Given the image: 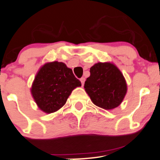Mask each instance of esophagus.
<instances>
[{"label":"esophagus","mask_w":160,"mask_h":160,"mask_svg":"<svg viewBox=\"0 0 160 160\" xmlns=\"http://www.w3.org/2000/svg\"><path fill=\"white\" fill-rule=\"evenodd\" d=\"M80 81H81V82H82V85H84V83H85V78H81V79H80Z\"/></svg>","instance_id":"1"}]
</instances>
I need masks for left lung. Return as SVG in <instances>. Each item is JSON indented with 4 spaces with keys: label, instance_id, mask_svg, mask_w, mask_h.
Listing matches in <instances>:
<instances>
[{
    "label": "left lung",
    "instance_id": "8db88e82",
    "mask_svg": "<svg viewBox=\"0 0 160 160\" xmlns=\"http://www.w3.org/2000/svg\"><path fill=\"white\" fill-rule=\"evenodd\" d=\"M84 88L95 105L108 110L118 107L128 91L124 75L111 62H98L91 67Z\"/></svg>",
    "mask_w": 160,
    "mask_h": 160
}]
</instances>
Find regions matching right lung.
Segmentation results:
<instances>
[{"label": "right lung", "instance_id": "1", "mask_svg": "<svg viewBox=\"0 0 160 160\" xmlns=\"http://www.w3.org/2000/svg\"><path fill=\"white\" fill-rule=\"evenodd\" d=\"M81 85L80 81L64 63L53 61L39 69L30 90L39 110L51 113L60 110L72 92Z\"/></svg>", "mask_w": 160, "mask_h": 160}]
</instances>
